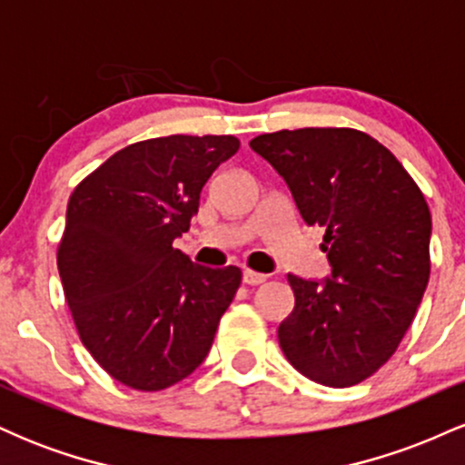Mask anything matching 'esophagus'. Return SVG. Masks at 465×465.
Instances as JSON below:
<instances>
[{
    "instance_id": "1",
    "label": "esophagus",
    "mask_w": 465,
    "mask_h": 465,
    "mask_svg": "<svg viewBox=\"0 0 465 465\" xmlns=\"http://www.w3.org/2000/svg\"><path fill=\"white\" fill-rule=\"evenodd\" d=\"M242 280H244V284H249V286H258V284H262V282L269 280V275L258 273V271L244 269V271H242Z\"/></svg>"
}]
</instances>
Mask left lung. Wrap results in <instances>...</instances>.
Instances as JSON below:
<instances>
[{"instance_id":"left-lung-1","label":"left lung","mask_w":465,"mask_h":465,"mask_svg":"<svg viewBox=\"0 0 465 465\" xmlns=\"http://www.w3.org/2000/svg\"><path fill=\"white\" fill-rule=\"evenodd\" d=\"M249 146L286 181L303 223L325 229L332 266L322 282L288 275L295 308L277 328L280 348L319 385H359L398 350L429 284L424 194L356 129L264 133Z\"/></svg>"}]
</instances>
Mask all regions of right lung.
<instances>
[{
  "mask_svg": "<svg viewBox=\"0 0 465 465\" xmlns=\"http://www.w3.org/2000/svg\"><path fill=\"white\" fill-rule=\"evenodd\" d=\"M233 135H170L117 151L67 203L56 262L84 348L122 385L162 391L205 361L236 295L238 266L173 247L203 185L236 154Z\"/></svg>",
  "mask_w": 465,
  "mask_h": 465,
  "instance_id": "right-lung-1",
  "label": "right lung"
}]
</instances>
